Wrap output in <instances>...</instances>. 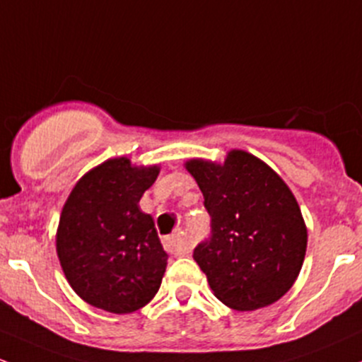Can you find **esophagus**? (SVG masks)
<instances>
[{"label":"esophagus","instance_id":"34e87169","mask_svg":"<svg viewBox=\"0 0 362 362\" xmlns=\"http://www.w3.org/2000/svg\"><path fill=\"white\" fill-rule=\"evenodd\" d=\"M163 246H165V250L168 251L171 255H185L189 253V246L187 243L184 241V238H182L180 234H171L168 238L163 239Z\"/></svg>","mask_w":362,"mask_h":362}]
</instances>
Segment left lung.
Listing matches in <instances>:
<instances>
[{
  "label": "left lung",
  "instance_id": "1",
  "mask_svg": "<svg viewBox=\"0 0 362 362\" xmlns=\"http://www.w3.org/2000/svg\"><path fill=\"white\" fill-rule=\"evenodd\" d=\"M211 216V235L194 250L213 295L235 310L277 302L298 277L307 227L283 178L246 151L234 149L222 165L191 159Z\"/></svg>",
  "mask_w": 362,
  "mask_h": 362
}]
</instances>
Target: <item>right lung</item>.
<instances>
[{
    "label": "right lung",
    "instance_id": "obj_1",
    "mask_svg": "<svg viewBox=\"0 0 362 362\" xmlns=\"http://www.w3.org/2000/svg\"><path fill=\"white\" fill-rule=\"evenodd\" d=\"M159 166L107 159L79 178L57 229V255L71 288L85 302L130 314L154 298L168 255L139 201Z\"/></svg>",
    "mask_w": 362,
    "mask_h": 362
}]
</instances>
